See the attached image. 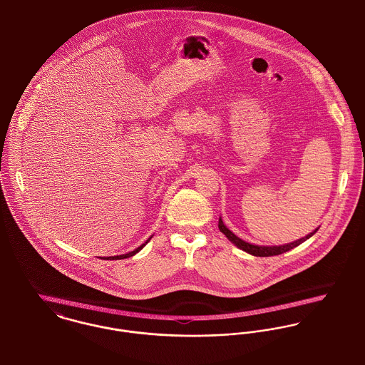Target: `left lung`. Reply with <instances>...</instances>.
<instances>
[{"label":"left lung","mask_w":365,"mask_h":365,"mask_svg":"<svg viewBox=\"0 0 365 365\" xmlns=\"http://www.w3.org/2000/svg\"><path fill=\"white\" fill-rule=\"evenodd\" d=\"M218 227H220V230L224 233L225 236H226L232 243H235L239 249H242V250H245V252H250V254L255 255V257H271V255H279L282 252H289V250H292L293 247H297L299 245H302L303 242H306L309 237H311V236L318 230V229H315L312 233H309L306 237H302V239H299V240H296V242H293V243L283 245V246H271V247H268V246H254V245H250V243H247V242L239 239L235 233H232V232L225 226L221 218H220V222H218Z\"/></svg>","instance_id":"left-lung-1"}]
</instances>
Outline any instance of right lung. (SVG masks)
<instances>
[{
    "label": "right lung",
    "instance_id": "right-lung-1",
    "mask_svg": "<svg viewBox=\"0 0 365 365\" xmlns=\"http://www.w3.org/2000/svg\"><path fill=\"white\" fill-rule=\"evenodd\" d=\"M150 239H151V237H150ZM150 239H148V240H150ZM148 240H147V242H148ZM147 242H145V243H147ZM145 243L141 245L140 247H138V249L133 250V252H128V254H122V255H115V257H107V259H108V258H110V259H123V258H129V257L135 255L136 252H140L141 249L145 246Z\"/></svg>",
    "mask_w": 365,
    "mask_h": 365
}]
</instances>
